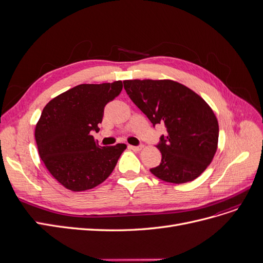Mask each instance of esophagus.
<instances>
[{"mask_svg": "<svg viewBox=\"0 0 263 263\" xmlns=\"http://www.w3.org/2000/svg\"><path fill=\"white\" fill-rule=\"evenodd\" d=\"M128 147H129V149H132L134 151H140L142 149L141 146H132V145H129Z\"/></svg>", "mask_w": 263, "mask_h": 263, "instance_id": "esophagus-1", "label": "esophagus"}]
</instances>
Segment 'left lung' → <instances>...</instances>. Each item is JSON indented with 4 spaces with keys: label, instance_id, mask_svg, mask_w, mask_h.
I'll use <instances>...</instances> for the list:
<instances>
[{
    "label": "left lung",
    "instance_id": "left-lung-1",
    "mask_svg": "<svg viewBox=\"0 0 263 263\" xmlns=\"http://www.w3.org/2000/svg\"><path fill=\"white\" fill-rule=\"evenodd\" d=\"M130 100L155 125L163 124L165 136L157 146L161 163L150 169L164 182H191L208 168L218 145V122L200 95L172 80H125Z\"/></svg>",
    "mask_w": 263,
    "mask_h": 263
}]
</instances>
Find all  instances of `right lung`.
Segmentation results:
<instances>
[{
  "label": "right lung",
  "mask_w": 263,
  "mask_h": 263,
  "mask_svg": "<svg viewBox=\"0 0 263 263\" xmlns=\"http://www.w3.org/2000/svg\"><path fill=\"white\" fill-rule=\"evenodd\" d=\"M123 90L122 81L80 84L53 98L36 124L35 139L45 166L62 186L80 192L104 182L125 144L101 147L99 132L104 107Z\"/></svg>",
  "instance_id": "obj_1"
}]
</instances>
